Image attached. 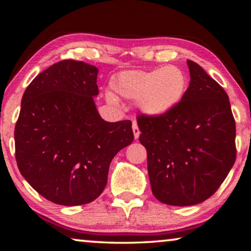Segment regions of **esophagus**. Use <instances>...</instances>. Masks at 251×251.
<instances>
[{"instance_id":"34e87169","label":"esophagus","mask_w":251,"mask_h":251,"mask_svg":"<svg viewBox=\"0 0 251 251\" xmlns=\"http://www.w3.org/2000/svg\"><path fill=\"white\" fill-rule=\"evenodd\" d=\"M133 133H134L135 139H137L139 137V134H141V131H139V128H138L137 123H136L135 121L133 122Z\"/></svg>"}]
</instances>
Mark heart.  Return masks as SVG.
<instances>
[{
  "mask_svg": "<svg viewBox=\"0 0 251 251\" xmlns=\"http://www.w3.org/2000/svg\"><path fill=\"white\" fill-rule=\"evenodd\" d=\"M113 87L124 99L137 100L138 107L147 115L164 116L176 108L187 91L184 71L175 65H167L150 71H127L117 76ZM110 104L117 99L106 95Z\"/></svg>",
  "mask_w": 251,
  "mask_h": 251,
  "instance_id": "heart-1",
  "label": "heart"
}]
</instances>
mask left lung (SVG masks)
I'll return each mask as SVG.
<instances>
[{
    "mask_svg": "<svg viewBox=\"0 0 251 251\" xmlns=\"http://www.w3.org/2000/svg\"><path fill=\"white\" fill-rule=\"evenodd\" d=\"M180 104L164 116L139 115L151 192L172 206H192L215 194L236 160V124L227 93L197 63Z\"/></svg>",
    "mask_w": 251,
    "mask_h": 251,
    "instance_id": "1",
    "label": "left lung"
}]
</instances>
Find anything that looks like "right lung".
Instances as JSON below:
<instances>
[{
    "label": "right lung",
    "mask_w": 251,
    "mask_h": 251,
    "mask_svg": "<svg viewBox=\"0 0 251 251\" xmlns=\"http://www.w3.org/2000/svg\"><path fill=\"white\" fill-rule=\"evenodd\" d=\"M97 74L95 66L65 59L37 75L22 97L16 163L28 184L57 205L95 201L114 156L134 141L130 121L100 117Z\"/></svg>",
    "instance_id": "add662e5"
}]
</instances>
